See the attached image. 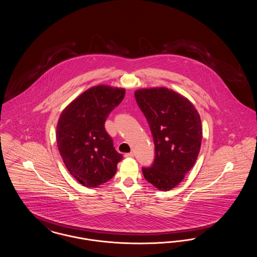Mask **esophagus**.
<instances>
[{
	"label": "esophagus",
	"instance_id": "1",
	"mask_svg": "<svg viewBox=\"0 0 257 257\" xmlns=\"http://www.w3.org/2000/svg\"><path fill=\"white\" fill-rule=\"evenodd\" d=\"M124 156H125L126 158H133L135 156V154L133 152H130V153H126Z\"/></svg>",
	"mask_w": 257,
	"mask_h": 257
}]
</instances>
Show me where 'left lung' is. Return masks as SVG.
Listing matches in <instances>:
<instances>
[{"instance_id": "obj_1", "label": "left lung", "mask_w": 257, "mask_h": 257, "mask_svg": "<svg viewBox=\"0 0 257 257\" xmlns=\"http://www.w3.org/2000/svg\"><path fill=\"white\" fill-rule=\"evenodd\" d=\"M135 98L155 145L154 163L143 168L144 176L160 191H171L197 159L202 139L199 113L188 98L163 86L137 89Z\"/></svg>"}]
</instances>
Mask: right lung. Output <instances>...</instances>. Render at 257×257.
I'll return each mask as SVG.
<instances>
[{
	"instance_id": "right-lung-1",
	"label": "right lung",
	"mask_w": 257,
	"mask_h": 257,
	"mask_svg": "<svg viewBox=\"0 0 257 257\" xmlns=\"http://www.w3.org/2000/svg\"><path fill=\"white\" fill-rule=\"evenodd\" d=\"M124 95L122 87L92 86L61 111L56 133L59 151L70 174L85 187L109 181L122 160L104 124Z\"/></svg>"
}]
</instances>
